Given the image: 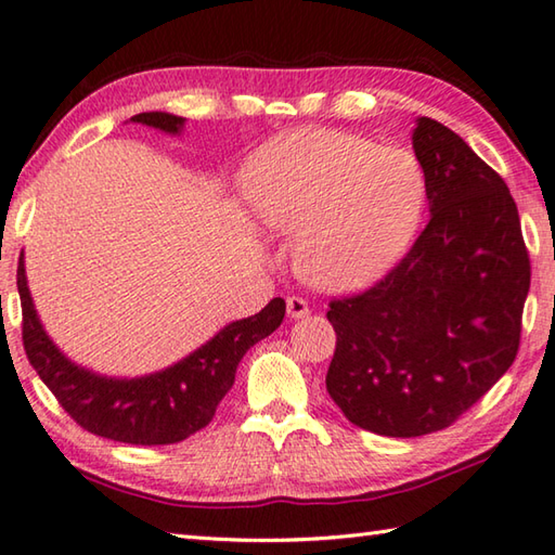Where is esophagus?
<instances>
[{
  "instance_id": "esophagus-1",
  "label": "esophagus",
  "mask_w": 555,
  "mask_h": 555,
  "mask_svg": "<svg viewBox=\"0 0 555 555\" xmlns=\"http://www.w3.org/2000/svg\"><path fill=\"white\" fill-rule=\"evenodd\" d=\"M286 310H288V318L291 320H300V318H308L310 315L308 304H306L304 298H298V296H291L286 300Z\"/></svg>"
}]
</instances>
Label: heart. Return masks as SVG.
<instances>
[{"instance_id":"heart-1","label":"heart","mask_w":555,"mask_h":555,"mask_svg":"<svg viewBox=\"0 0 555 555\" xmlns=\"http://www.w3.org/2000/svg\"><path fill=\"white\" fill-rule=\"evenodd\" d=\"M243 189L261 228L296 235L298 276L330 294L388 274L425 208V175L408 150L337 130H298L261 145Z\"/></svg>"}]
</instances>
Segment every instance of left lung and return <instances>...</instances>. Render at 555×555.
<instances>
[{
    "instance_id": "obj_1",
    "label": "left lung",
    "mask_w": 555,
    "mask_h": 555,
    "mask_svg": "<svg viewBox=\"0 0 555 555\" xmlns=\"http://www.w3.org/2000/svg\"><path fill=\"white\" fill-rule=\"evenodd\" d=\"M412 150L427 228L380 284L327 310L330 398L351 425L402 439L449 427L505 376L531 281L517 204L495 169L427 116Z\"/></svg>"
}]
</instances>
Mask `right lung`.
I'll list each match as a JSON object with an SVG mask.
<instances>
[{
	"instance_id": "right-lung-1",
	"label": "right lung",
	"mask_w": 555,
	"mask_h": 555,
	"mask_svg": "<svg viewBox=\"0 0 555 555\" xmlns=\"http://www.w3.org/2000/svg\"><path fill=\"white\" fill-rule=\"evenodd\" d=\"M181 135L186 118L167 111H145L130 118ZM16 286L24 310V349L40 380L79 427L124 444H177L204 429L218 402L233 388L237 364L249 347L269 337L286 315L284 298L269 300L257 315L228 322L214 337L177 364L135 378L96 374L67 359L43 327L26 281L24 251L18 257Z\"/></svg>"
}]
</instances>
